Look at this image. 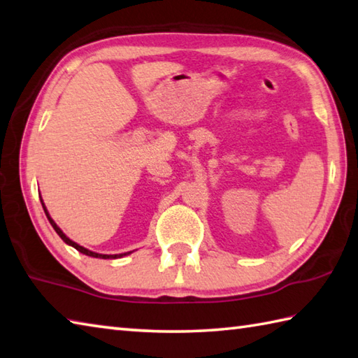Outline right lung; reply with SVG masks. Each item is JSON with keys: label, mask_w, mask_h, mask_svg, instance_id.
I'll use <instances>...</instances> for the list:
<instances>
[{"label": "right lung", "mask_w": 358, "mask_h": 358, "mask_svg": "<svg viewBox=\"0 0 358 358\" xmlns=\"http://www.w3.org/2000/svg\"><path fill=\"white\" fill-rule=\"evenodd\" d=\"M41 205H43V203H41ZM43 209H45V214H46V217H48V220H49V223H51L52 225V228L55 229V233H57L60 237H62V241L65 242V243H68V245H71V247H74L77 251H80V253H83V255H87V256H91V257H101V259H116V257H122V256H127L129 253H122V255H99V253H94V251H90V250H87V248H83V247H80L79 243H76V242H73L71 239H68V237L63 234V231L55 225V222L51 219V217H49V214H48V211H46V208H45V205H43Z\"/></svg>", "instance_id": "obj_1"}]
</instances>
